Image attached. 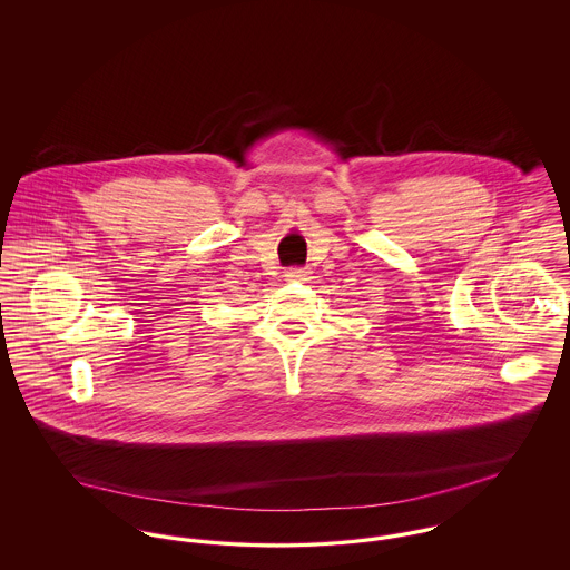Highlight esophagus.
Returning a JSON list of instances; mask_svg holds the SVG:
<instances>
[{
    "mask_svg": "<svg viewBox=\"0 0 570 570\" xmlns=\"http://www.w3.org/2000/svg\"><path fill=\"white\" fill-rule=\"evenodd\" d=\"M307 275H309V269H305V267H291L284 273V277L288 282H303V279H307Z\"/></svg>",
    "mask_w": 570,
    "mask_h": 570,
    "instance_id": "1",
    "label": "esophagus"
}]
</instances>
